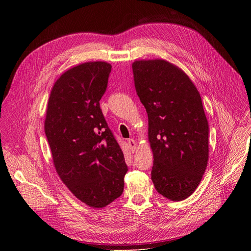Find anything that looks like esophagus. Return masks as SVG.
<instances>
[{"instance_id": "1", "label": "esophagus", "mask_w": 251, "mask_h": 251, "mask_svg": "<svg viewBox=\"0 0 251 251\" xmlns=\"http://www.w3.org/2000/svg\"><path fill=\"white\" fill-rule=\"evenodd\" d=\"M128 147H129V149L132 151H134V150L136 149V141L134 140V139H129L128 140Z\"/></svg>"}]
</instances>
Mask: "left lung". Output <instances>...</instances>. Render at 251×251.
I'll list each match as a JSON object with an SVG mask.
<instances>
[{
	"label": "left lung",
	"instance_id": "obj_1",
	"mask_svg": "<svg viewBox=\"0 0 251 251\" xmlns=\"http://www.w3.org/2000/svg\"><path fill=\"white\" fill-rule=\"evenodd\" d=\"M132 70L149 117L153 185L166 199L183 201L199 186L207 166L208 123L201 95L168 61H135Z\"/></svg>",
	"mask_w": 251,
	"mask_h": 251
}]
</instances>
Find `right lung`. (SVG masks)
<instances>
[{
  "instance_id": "add662e5",
  "label": "right lung",
  "mask_w": 251,
  "mask_h": 251,
  "mask_svg": "<svg viewBox=\"0 0 251 251\" xmlns=\"http://www.w3.org/2000/svg\"><path fill=\"white\" fill-rule=\"evenodd\" d=\"M112 66L87 62L63 73L50 91L45 132L58 175L85 204L100 208L124 190L123 151L100 107Z\"/></svg>"
}]
</instances>
